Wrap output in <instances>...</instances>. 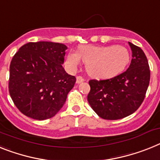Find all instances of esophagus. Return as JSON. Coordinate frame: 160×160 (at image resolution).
<instances>
[{
  "label": "esophagus",
  "instance_id": "34e87169",
  "mask_svg": "<svg viewBox=\"0 0 160 160\" xmlns=\"http://www.w3.org/2000/svg\"><path fill=\"white\" fill-rule=\"evenodd\" d=\"M84 81H85V79L83 78L82 77H81V76H78L77 79H76V82H77L78 84H80V83L83 82Z\"/></svg>",
  "mask_w": 160,
  "mask_h": 160
}]
</instances>
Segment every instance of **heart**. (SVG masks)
<instances>
[{"mask_svg": "<svg viewBox=\"0 0 160 160\" xmlns=\"http://www.w3.org/2000/svg\"><path fill=\"white\" fill-rule=\"evenodd\" d=\"M82 61L91 76L108 78L121 73L130 61V53L123 46L82 45L77 52H71L66 58V65L75 70Z\"/></svg>", "mask_w": 160, "mask_h": 160, "instance_id": "b5f03b06", "label": "heart"}]
</instances>
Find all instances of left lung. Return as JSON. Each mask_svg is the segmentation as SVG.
Here are the masks:
<instances>
[{
	"label": "left lung",
	"instance_id": "8db88e82",
	"mask_svg": "<svg viewBox=\"0 0 160 160\" xmlns=\"http://www.w3.org/2000/svg\"><path fill=\"white\" fill-rule=\"evenodd\" d=\"M132 60L129 68L108 79L89 81L87 100L91 108L104 120H119L137 111L145 99L150 82V67L145 53L129 42Z\"/></svg>",
	"mask_w": 160,
	"mask_h": 160
}]
</instances>
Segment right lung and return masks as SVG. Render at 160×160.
Wrapping results in <instances>:
<instances>
[{
	"label": "right lung",
	"instance_id": "right-lung-1",
	"mask_svg": "<svg viewBox=\"0 0 160 160\" xmlns=\"http://www.w3.org/2000/svg\"><path fill=\"white\" fill-rule=\"evenodd\" d=\"M63 43L30 42L18 49L9 66V91L22 114L43 121L60 111L76 82L62 66Z\"/></svg>",
	"mask_w": 160,
	"mask_h": 160
}]
</instances>
